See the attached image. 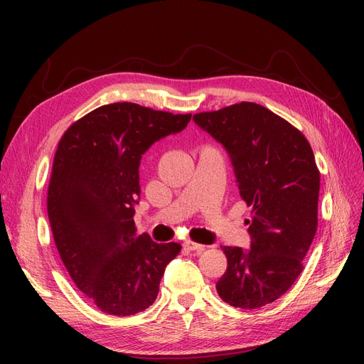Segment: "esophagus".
Here are the masks:
<instances>
[{
  "mask_svg": "<svg viewBox=\"0 0 364 364\" xmlns=\"http://www.w3.org/2000/svg\"><path fill=\"white\" fill-rule=\"evenodd\" d=\"M183 247H185L186 250H191V252H202V250H205V246H203V245L194 243V241H185Z\"/></svg>",
  "mask_w": 364,
  "mask_h": 364,
  "instance_id": "esophagus-1",
  "label": "esophagus"
}]
</instances>
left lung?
<instances>
[{
	"label": "left lung",
	"instance_id": "1",
	"mask_svg": "<svg viewBox=\"0 0 364 364\" xmlns=\"http://www.w3.org/2000/svg\"><path fill=\"white\" fill-rule=\"evenodd\" d=\"M193 121L223 146L241 199L252 206L250 247H222L228 269L217 293L232 306H264L299 277L316 235L321 173L314 153L299 130L257 103L196 114Z\"/></svg>",
	"mask_w": 364,
	"mask_h": 364
}]
</instances>
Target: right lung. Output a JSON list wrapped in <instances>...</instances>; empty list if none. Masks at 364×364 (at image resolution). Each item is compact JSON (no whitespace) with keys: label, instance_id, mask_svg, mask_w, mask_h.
<instances>
[{"label":"right lung","instance_id":"obj_1","mask_svg":"<svg viewBox=\"0 0 364 364\" xmlns=\"http://www.w3.org/2000/svg\"><path fill=\"white\" fill-rule=\"evenodd\" d=\"M190 119L112 103L75 121L59 142L47 197L54 243L77 289L107 314L149 308L165 267L181 252L178 243L138 235L134 215L142 155Z\"/></svg>","mask_w":364,"mask_h":364}]
</instances>
